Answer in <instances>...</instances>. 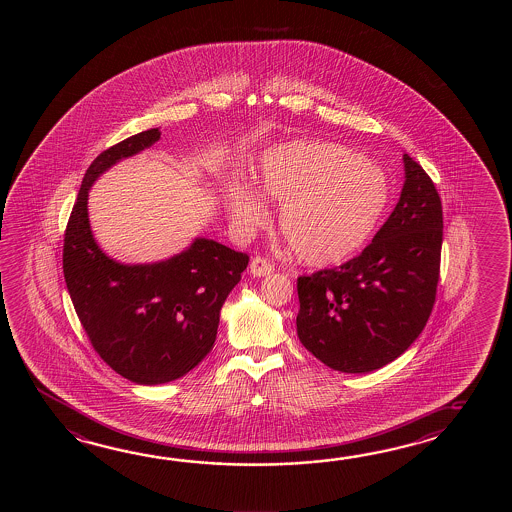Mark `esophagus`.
Listing matches in <instances>:
<instances>
[{
  "instance_id": "34e87169",
  "label": "esophagus",
  "mask_w": 512,
  "mask_h": 512,
  "mask_svg": "<svg viewBox=\"0 0 512 512\" xmlns=\"http://www.w3.org/2000/svg\"><path fill=\"white\" fill-rule=\"evenodd\" d=\"M274 271V265H272L271 261L267 260V258H263V256H256V258H252L251 261V272L254 276H269L271 272Z\"/></svg>"
}]
</instances>
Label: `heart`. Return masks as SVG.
Listing matches in <instances>:
<instances>
[{
    "instance_id": "obj_1",
    "label": "heart",
    "mask_w": 512,
    "mask_h": 512,
    "mask_svg": "<svg viewBox=\"0 0 512 512\" xmlns=\"http://www.w3.org/2000/svg\"><path fill=\"white\" fill-rule=\"evenodd\" d=\"M265 199L280 205V230L298 260L335 265L368 243L390 199V181L359 153L329 142H282L254 166ZM230 221L241 232L263 225L267 210L254 186L230 179L223 188Z\"/></svg>"
}]
</instances>
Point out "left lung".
<instances>
[{"label":"left lung","instance_id":"8db88e82","mask_svg":"<svg viewBox=\"0 0 512 512\" xmlns=\"http://www.w3.org/2000/svg\"><path fill=\"white\" fill-rule=\"evenodd\" d=\"M404 186L370 245L338 269L296 282V333L307 351L344 373L379 370L421 335L434 307L441 197L423 166L404 153Z\"/></svg>","mask_w":512,"mask_h":512}]
</instances>
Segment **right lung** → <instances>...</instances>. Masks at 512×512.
I'll return each instance as SVG.
<instances>
[{"instance_id": "add662e5", "label": "right lung", "mask_w": 512, "mask_h": 512, "mask_svg": "<svg viewBox=\"0 0 512 512\" xmlns=\"http://www.w3.org/2000/svg\"><path fill=\"white\" fill-rule=\"evenodd\" d=\"M159 128L131 135L87 168L64 236V278L91 346L111 370L135 384H164L194 370L216 342L219 311L245 252L197 238L170 260L124 265L98 247L87 218V192L120 159L159 141Z\"/></svg>"}]
</instances>
